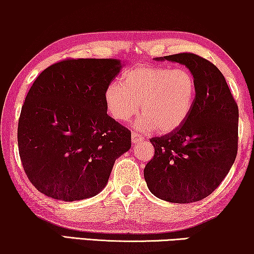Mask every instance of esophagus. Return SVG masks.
<instances>
[{
  "mask_svg": "<svg viewBox=\"0 0 254 254\" xmlns=\"http://www.w3.org/2000/svg\"><path fill=\"white\" fill-rule=\"evenodd\" d=\"M142 141H144V137L142 136V135L135 133V131L131 133V142H133L134 144H137L138 142H142Z\"/></svg>",
  "mask_w": 254,
  "mask_h": 254,
  "instance_id": "34e87169",
  "label": "esophagus"
}]
</instances>
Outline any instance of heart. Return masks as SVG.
I'll return each instance as SVG.
<instances>
[{
	"label": "heart",
	"instance_id": "1",
	"mask_svg": "<svg viewBox=\"0 0 254 254\" xmlns=\"http://www.w3.org/2000/svg\"><path fill=\"white\" fill-rule=\"evenodd\" d=\"M195 95L196 81L190 69L142 65L125 72L121 83H110L104 99L111 116L123 123L138 112L141 103L138 129L169 133L189 117Z\"/></svg>",
	"mask_w": 254,
	"mask_h": 254
}]
</instances>
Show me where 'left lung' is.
Listing matches in <instances>:
<instances>
[{"label":"left lung","mask_w":254,"mask_h":254,"mask_svg":"<svg viewBox=\"0 0 254 254\" xmlns=\"http://www.w3.org/2000/svg\"><path fill=\"white\" fill-rule=\"evenodd\" d=\"M184 64L196 81L192 111L182 126L150 138L155 155L144 168L148 189L175 203L196 202L216 190L238 150V106L216 65L193 53L156 58Z\"/></svg>","instance_id":"left-lung-1"}]
</instances>
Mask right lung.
<instances>
[{
	"label": "right lung",
	"instance_id": "1",
	"mask_svg": "<svg viewBox=\"0 0 254 254\" xmlns=\"http://www.w3.org/2000/svg\"><path fill=\"white\" fill-rule=\"evenodd\" d=\"M121 67L117 59H67L31 86L18 120V150L27 178L45 195H97L116 159L130 149L129 129L107 114L104 99Z\"/></svg>",
	"mask_w": 254,
	"mask_h": 254
}]
</instances>
